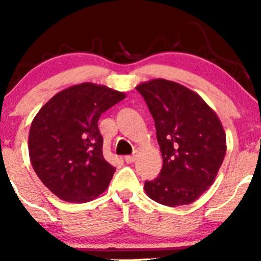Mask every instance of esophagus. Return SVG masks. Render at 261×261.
I'll return each instance as SVG.
<instances>
[{
  "label": "esophagus",
  "mask_w": 261,
  "mask_h": 261,
  "mask_svg": "<svg viewBox=\"0 0 261 261\" xmlns=\"http://www.w3.org/2000/svg\"><path fill=\"white\" fill-rule=\"evenodd\" d=\"M135 161H136V155H126L125 157V162L126 163H134Z\"/></svg>",
  "instance_id": "obj_1"
}]
</instances>
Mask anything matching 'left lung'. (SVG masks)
Segmentation results:
<instances>
[{
    "label": "left lung",
    "mask_w": 261,
    "mask_h": 261,
    "mask_svg": "<svg viewBox=\"0 0 261 261\" xmlns=\"http://www.w3.org/2000/svg\"><path fill=\"white\" fill-rule=\"evenodd\" d=\"M136 89L154 120L163 167L146 194L162 205H189L215 181L226 154V134L216 113L195 92L176 82L152 80Z\"/></svg>",
    "instance_id": "left-lung-1"
}]
</instances>
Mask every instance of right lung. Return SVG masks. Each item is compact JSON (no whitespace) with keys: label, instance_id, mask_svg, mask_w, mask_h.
I'll use <instances>...</instances> for the list:
<instances>
[{"label":"right lung","instance_id":"right-lung-1","mask_svg":"<svg viewBox=\"0 0 261 261\" xmlns=\"http://www.w3.org/2000/svg\"><path fill=\"white\" fill-rule=\"evenodd\" d=\"M124 98L86 82L59 92L35 115L28 140L33 169L61 200L87 202L107 190L115 168L104 160L98 120Z\"/></svg>","mask_w":261,"mask_h":261}]
</instances>
